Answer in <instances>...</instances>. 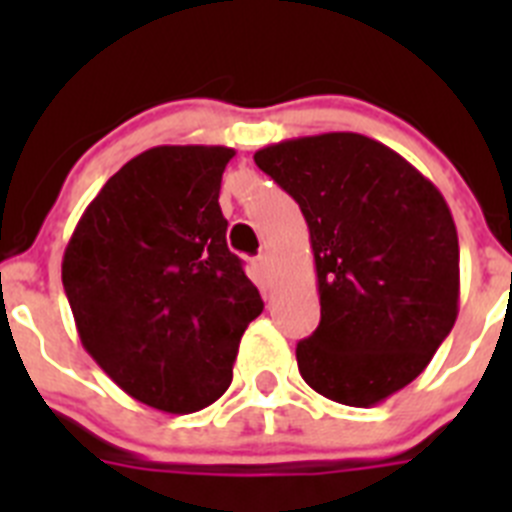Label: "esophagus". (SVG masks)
<instances>
[{
	"instance_id": "esophagus-1",
	"label": "esophagus",
	"mask_w": 512,
	"mask_h": 512,
	"mask_svg": "<svg viewBox=\"0 0 512 512\" xmlns=\"http://www.w3.org/2000/svg\"><path fill=\"white\" fill-rule=\"evenodd\" d=\"M253 269H256V274H259V279L264 284H269L271 279H274V261H271V256H266V253H261L259 259L253 261Z\"/></svg>"
}]
</instances>
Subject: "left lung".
I'll return each instance as SVG.
<instances>
[{"label":"left lung","mask_w":512,"mask_h":512,"mask_svg":"<svg viewBox=\"0 0 512 512\" xmlns=\"http://www.w3.org/2000/svg\"><path fill=\"white\" fill-rule=\"evenodd\" d=\"M253 161L310 230L320 325L297 343L302 379L341 405H379L431 364L459 315L449 205L400 153L359 133L282 140Z\"/></svg>","instance_id":"left-lung-1"}]
</instances>
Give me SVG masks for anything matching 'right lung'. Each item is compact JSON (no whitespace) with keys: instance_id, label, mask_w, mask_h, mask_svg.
I'll use <instances>...</instances> for the list:
<instances>
[{"instance_id":"obj_1","label":"right lung","mask_w":512,"mask_h":512,"mask_svg":"<svg viewBox=\"0 0 512 512\" xmlns=\"http://www.w3.org/2000/svg\"><path fill=\"white\" fill-rule=\"evenodd\" d=\"M233 148L156 146L107 179L63 251L81 346L148 408L187 415L233 379L259 289L230 253L220 182Z\"/></svg>"}]
</instances>
